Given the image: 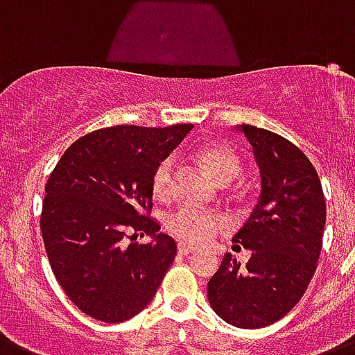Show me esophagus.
I'll use <instances>...</instances> for the list:
<instances>
[{"label": "esophagus", "instance_id": "obj_1", "mask_svg": "<svg viewBox=\"0 0 355 355\" xmlns=\"http://www.w3.org/2000/svg\"><path fill=\"white\" fill-rule=\"evenodd\" d=\"M195 251H196L195 247L189 245V243H184V242L178 243V252H180V254H191V252Z\"/></svg>", "mask_w": 355, "mask_h": 355}]
</instances>
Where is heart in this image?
<instances>
[{
  "instance_id": "b5f03b06",
  "label": "heart",
  "mask_w": 355,
  "mask_h": 355,
  "mask_svg": "<svg viewBox=\"0 0 355 355\" xmlns=\"http://www.w3.org/2000/svg\"><path fill=\"white\" fill-rule=\"evenodd\" d=\"M198 160L211 177L220 184L231 182L242 173V159L227 144L211 142V144L202 146L198 150ZM175 173H177V160L173 155L157 164L153 177H151V189H153L155 198L168 202L175 196L177 193ZM166 225L169 233L178 240L200 245V243L209 242L211 238L222 231L223 220L218 214L202 209L198 205L186 204L169 214Z\"/></svg>"
}]
</instances>
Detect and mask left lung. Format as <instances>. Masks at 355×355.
<instances>
[{"label":"left lung","instance_id":"left-lung-1","mask_svg":"<svg viewBox=\"0 0 355 355\" xmlns=\"http://www.w3.org/2000/svg\"><path fill=\"white\" fill-rule=\"evenodd\" d=\"M238 130L252 146L261 175L260 200L233 238L234 249L243 245L251 258L240 267L233 254L223 256L207 284V297L229 324L261 329L293 311L311 284L327 205L320 177L296 144L251 124Z\"/></svg>","mask_w":355,"mask_h":355}]
</instances>
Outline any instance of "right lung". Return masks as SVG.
<instances>
[{
	"label": "right lung",
	"mask_w": 355,
	"mask_h": 355,
	"mask_svg": "<svg viewBox=\"0 0 355 355\" xmlns=\"http://www.w3.org/2000/svg\"><path fill=\"white\" fill-rule=\"evenodd\" d=\"M193 124L103 128L68 148L44 186L41 234L53 276L70 302L121 323L157 294L177 243L151 218V177ZM137 232L150 244L127 243Z\"/></svg>",
	"instance_id": "right-lung-1"
}]
</instances>
